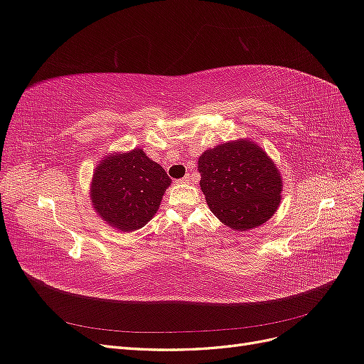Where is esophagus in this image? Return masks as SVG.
I'll return each mask as SVG.
<instances>
[{
	"label": "esophagus",
	"mask_w": 364,
	"mask_h": 364,
	"mask_svg": "<svg viewBox=\"0 0 364 364\" xmlns=\"http://www.w3.org/2000/svg\"><path fill=\"white\" fill-rule=\"evenodd\" d=\"M179 182H181V183H191V176H190V174H186L185 178H182Z\"/></svg>",
	"instance_id": "1"
}]
</instances>
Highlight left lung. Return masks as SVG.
Listing matches in <instances>:
<instances>
[{"label": "left lung", "instance_id": "1", "mask_svg": "<svg viewBox=\"0 0 364 364\" xmlns=\"http://www.w3.org/2000/svg\"><path fill=\"white\" fill-rule=\"evenodd\" d=\"M197 164L209 209L230 229L257 228L278 209L279 170L255 142H225L202 153Z\"/></svg>", "mask_w": 364, "mask_h": 364}]
</instances>
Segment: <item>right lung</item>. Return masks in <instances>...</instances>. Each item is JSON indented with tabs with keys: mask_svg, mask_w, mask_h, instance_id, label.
I'll use <instances>...</instances> for the list:
<instances>
[{
	"mask_svg": "<svg viewBox=\"0 0 364 364\" xmlns=\"http://www.w3.org/2000/svg\"><path fill=\"white\" fill-rule=\"evenodd\" d=\"M170 183L165 170L141 149L112 153L94 171L92 206L107 225L130 232L156 214Z\"/></svg>",
	"mask_w": 364,
	"mask_h": 364,
	"instance_id": "1",
	"label": "right lung"
}]
</instances>
